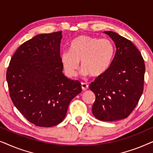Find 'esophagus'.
Wrapping results in <instances>:
<instances>
[{"mask_svg": "<svg viewBox=\"0 0 153 153\" xmlns=\"http://www.w3.org/2000/svg\"><path fill=\"white\" fill-rule=\"evenodd\" d=\"M81 88H82L83 91H86L88 88V85L85 83H81Z\"/></svg>", "mask_w": 153, "mask_h": 153, "instance_id": "34e87169", "label": "esophagus"}]
</instances>
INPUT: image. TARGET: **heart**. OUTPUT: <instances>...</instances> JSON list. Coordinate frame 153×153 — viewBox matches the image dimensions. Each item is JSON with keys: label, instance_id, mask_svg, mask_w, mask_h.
Masks as SVG:
<instances>
[{"label": "heart", "instance_id": "obj_1", "mask_svg": "<svg viewBox=\"0 0 153 153\" xmlns=\"http://www.w3.org/2000/svg\"><path fill=\"white\" fill-rule=\"evenodd\" d=\"M114 53V45L109 39L81 35L71 42L70 51L63 52L60 59L68 76H76L81 61L83 75L98 77L108 70Z\"/></svg>", "mask_w": 153, "mask_h": 153}]
</instances>
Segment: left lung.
Returning a JSON list of instances; mask_svg holds the SVG:
<instances>
[{
  "instance_id": "obj_1",
  "label": "left lung",
  "mask_w": 153,
  "mask_h": 153,
  "mask_svg": "<svg viewBox=\"0 0 153 153\" xmlns=\"http://www.w3.org/2000/svg\"><path fill=\"white\" fill-rule=\"evenodd\" d=\"M116 45L108 70L95 79L89 88L95 93L92 111L102 121L126 118L137 106L143 91L145 64L130 40L112 31H104Z\"/></svg>"
}]
</instances>
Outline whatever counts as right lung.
Wrapping results in <instances>:
<instances>
[{
	"mask_svg": "<svg viewBox=\"0 0 153 153\" xmlns=\"http://www.w3.org/2000/svg\"><path fill=\"white\" fill-rule=\"evenodd\" d=\"M62 31L39 34L18 48L6 73L10 96L23 116L39 127L64 120L70 102L82 91L81 83L62 73Z\"/></svg>",
	"mask_w": 153,
	"mask_h": 153,
	"instance_id": "1",
	"label": "right lung"
}]
</instances>
